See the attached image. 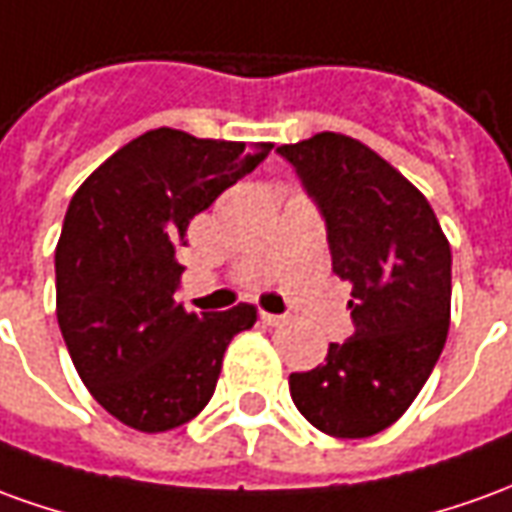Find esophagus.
<instances>
[{
	"instance_id": "34e87169",
	"label": "esophagus",
	"mask_w": 512,
	"mask_h": 512,
	"mask_svg": "<svg viewBox=\"0 0 512 512\" xmlns=\"http://www.w3.org/2000/svg\"><path fill=\"white\" fill-rule=\"evenodd\" d=\"M260 321H263V324H268V327H277V324H282V321H285V316H280V313H260Z\"/></svg>"
}]
</instances>
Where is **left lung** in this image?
Listing matches in <instances>:
<instances>
[{
  "instance_id": "8db88e82",
  "label": "left lung",
  "mask_w": 512,
  "mask_h": 512,
  "mask_svg": "<svg viewBox=\"0 0 512 512\" xmlns=\"http://www.w3.org/2000/svg\"><path fill=\"white\" fill-rule=\"evenodd\" d=\"M324 219L332 271L352 282L355 335L291 374L299 413L332 438H368L405 413L449 330L452 249L416 188L355 138L318 132L277 149Z\"/></svg>"
}]
</instances>
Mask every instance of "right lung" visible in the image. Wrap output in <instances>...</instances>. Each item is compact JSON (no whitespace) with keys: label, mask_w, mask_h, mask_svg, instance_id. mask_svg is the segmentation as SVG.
Returning <instances> with one entry per match:
<instances>
[{"label":"right lung","mask_w":512,"mask_h":512,"mask_svg":"<svg viewBox=\"0 0 512 512\" xmlns=\"http://www.w3.org/2000/svg\"><path fill=\"white\" fill-rule=\"evenodd\" d=\"M268 152L160 127L71 196L55 249L57 324L85 388L132 430L166 432L202 413L227 343L255 327V305L188 313L174 252L196 213Z\"/></svg>","instance_id":"add662e5"}]
</instances>
